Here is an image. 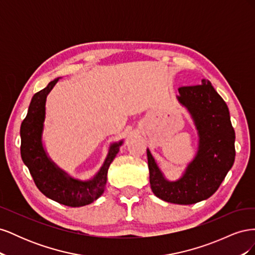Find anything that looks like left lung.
<instances>
[{"label":"left lung","mask_w":255,"mask_h":255,"mask_svg":"<svg viewBox=\"0 0 255 255\" xmlns=\"http://www.w3.org/2000/svg\"><path fill=\"white\" fill-rule=\"evenodd\" d=\"M177 97L190 113L199 134V150L181 179L169 182L149 150L148 165L153 194L164 201L194 204L214 195L235 159V132L229 109L211 82L179 88Z\"/></svg>","instance_id":"left-lung-1"}]
</instances>
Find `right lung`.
Returning a JSON list of instances; mask_svg holds the SVG:
<instances>
[{
    "label": "right lung",
    "mask_w": 255,
    "mask_h": 255,
    "mask_svg": "<svg viewBox=\"0 0 255 255\" xmlns=\"http://www.w3.org/2000/svg\"><path fill=\"white\" fill-rule=\"evenodd\" d=\"M57 81L58 79H55L50 82L47 87L38 91L32 98L26 117L21 123V157L27 166L37 188L45 197L67 206H84L92 203L103 194L109 167L119 152L122 141L111 145L103 166L90 181L74 180L54 165L43 149L41 134L45 100Z\"/></svg>",
    "instance_id": "obj_1"
}]
</instances>
